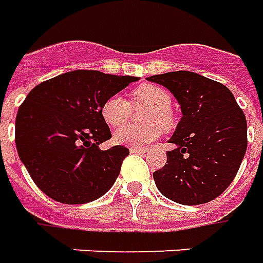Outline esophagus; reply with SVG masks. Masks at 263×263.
I'll list each match as a JSON object with an SVG mask.
<instances>
[{"mask_svg":"<svg viewBox=\"0 0 263 263\" xmlns=\"http://www.w3.org/2000/svg\"><path fill=\"white\" fill-rule=\"evenodd\" d=\"M132 154H141V152H146V148H138V146H131L129 148Z\"/></svg>","mask_w":263,"mask_h":263,"instance_id":"obj_1","label":"esophagus"}]
</instances>
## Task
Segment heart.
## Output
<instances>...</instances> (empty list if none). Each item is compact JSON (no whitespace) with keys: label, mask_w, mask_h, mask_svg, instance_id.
Returning a JSON list of instances; mask_svg holds the SVG:
<instances>
[{"label":"heart","mask_w":263,"mask_h":263,"mask_svg":"<svg viewBox=\"0 0 263 263\" xmlns=\"http://www.w3.org/2000/svg\"><path fill=\"white\" fill-rule=\"evenodd\" d=\"M172 98L168 91L152 84L141 85L132 92V105L149 106L145 111L144 125H124L114 132V142L126 146H144L157 139L163 128L174 124L171 114ZM132 114L131 104L121 95H112L101 106V115L108 125L119 126L125 124Z\"/></svg>","instance_id":"heart-1"}]
</instances>
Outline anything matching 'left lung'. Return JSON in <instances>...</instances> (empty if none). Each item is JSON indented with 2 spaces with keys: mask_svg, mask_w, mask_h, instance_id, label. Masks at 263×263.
I'll use <instances>...</instances> for the list:
<instances>
[{
  "mask_svg": "<svg viewBox=\"0 0 263 263\" xmlns=\"http://www.w3.org/2000/svg\"><path fill=\"white\" fill-rule=\"evenodd\" d=\"M148 81L170 89L182 118L170 142L165 166L154 172L163 196L182 205H201L234 181L248 146L245 114L223 84L195 72L175 71Z\"/></svg>",
  "mask_w": 263,
  "mask_h": 263,
  "instance_id": "1",
  "label": "left lung"
}]
</instances>
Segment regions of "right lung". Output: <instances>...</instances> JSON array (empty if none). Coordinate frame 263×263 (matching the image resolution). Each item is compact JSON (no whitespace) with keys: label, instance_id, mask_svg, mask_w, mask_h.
<instances>
[{"label":"right lung","instance_id":"obj_1","mask_svg":"<svg viewBox=\"0 0 263 263\" xmlns=\"http://www.w3.org/2000/svg\"><path fill=\"white\" fill-rule=\"evenodd\" d=\"M138 77L77 69L31 89L15 119V145L29 176L54 201H95L117 181L129 149L115 145L101 106Z\"/></svg>","mask_w":263,"mask_h":263}]
</instances>
